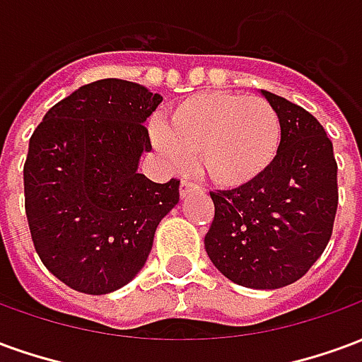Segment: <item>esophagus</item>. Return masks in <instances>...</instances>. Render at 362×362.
Masks as SVG:
<instances>
[{"label":"esophagus","mask_w":362,"mask_h":362,"mask_svg":"<svg viewBox=\"0 0 362 362\" xmlns=\"http://www.w3.org/2000/svg\"><path fill=\"white\" fill-rule=\"evenodd\" d=\"M194 189H197L196 184H192V182H188V180L180 182V197H186L189 192H194Z\"/></svg>","instance_id":"1"}]
</instances>
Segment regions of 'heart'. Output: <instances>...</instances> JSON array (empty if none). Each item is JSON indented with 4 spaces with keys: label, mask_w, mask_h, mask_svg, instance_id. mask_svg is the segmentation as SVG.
I'll return each mask as SVG.
<instances>
[{
    "label": "heart",
    "mask_w": 362,
    "mask_h": 362,
    "mask_svg": "<svg viewBox=\"0 0 362 362\" xmlns=\"http://www.w3.org/2000/svg\"><path fill=\"white\" fill-rule=\"evenodd\" d=\"M153 143L176 168L197 157L219 188L238 189L272 168L281 145V122L272 104L240 93L204 90L170 106Z\"/></svg>",
    "instance_id": "b5f03b06"
}]
</instances>
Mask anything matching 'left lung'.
Listing matches in <instances>:
<instances>
[{
	"label": "left lung",
	"mask_w": 362,
	"mask_h": 362,
	"mask_svg": "<svg viewBox=\"0 0 362 362\" xmlns=\"http://www.w3.org/2000/svg\"><path fill=\"white\" fill-rule=\"evenodd\" d=\"M281 122L277 158L248 186L211 192L205 252L227 279L248 288L295 283L326 250L337 211L334 145L310 112L262 90Z\"/></svg>",
	"instance_id": "left-lung-1"
}]
</instances>
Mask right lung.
<instances>
[{
  "label": "right lung",
  "mask_w": 362,
  "mask_h": 362,
  "mask_svg": "<svg viewBox=\"0 0 362 362\" xmlns=\"http://www.w3.org/2000/svg\"><path fill=\"white\" fill-rule=\"evenodd\" d=\"M163 96L100 79L54 104L28 141L23 170L28 228L46 269L87 295L118 291L141 272L180 182L139 174L143 126Z\"/></svg>",
  "instance_id": "1"
}]
</instances>
